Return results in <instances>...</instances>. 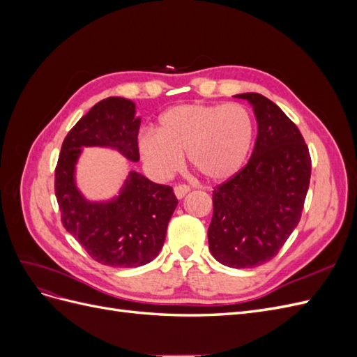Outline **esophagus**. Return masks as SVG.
Instances as JSON below:
<instances>
[{
    "instance_id": "esophagus-1",
    "label": "esophagus",
    "mask_w": 357,
    "mask_h": 357,
    "mask_svg": "<svg viewBox=\"0 0 357 357\" xmlns=\"http://www.w3.org/2000/svg\"><path fill=\"white\" fill-rule=\"evenodd\" d=\"M189 190H190L189 186H186V185H178V186L174 188V195H176L177 199H181V198L186 197V193H188Z\"/></svg>"
}]
</instances>
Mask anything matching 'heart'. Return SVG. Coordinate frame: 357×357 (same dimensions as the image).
Instances as JSON below:
<instances>
[{
	"label": "heart",
	"instance_id": "heart-1",
	"mask_svg": "<svg viewBox=\"0 0 357 357\" xmlns=\"http://www.w3.org/2000/svg\"><path fill=\"white\" fill-rule=\"evenodd\" d=\"M253 119L241 104H181L162 113L158 131L138 138L144 164L159 177L180 169L183 153L210 181L232 178L244 167L253 144Z\"/></svg>",
	"mask_w": 357,
	"mask_h": 357
}]
</instances>
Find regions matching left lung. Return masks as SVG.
<instances>
[{
    "label": "left lung",
    "instance_id": "left-lung-1",
    "mask_svg": "<svg viewBox=\"0 0 357 357\" xmlns=\"http://www.w3.org/2000/svg\"><path fill=\"white\" fill-rule=\"evenodd\" d=\"M257 122L247 165L213 190L208 247L229 268H255L280 252L299 223L311 158L298 126L261 93H240Z\"/></svg>",
    "mask_w": 357,
    "mask_h": 357
}]
</instances>
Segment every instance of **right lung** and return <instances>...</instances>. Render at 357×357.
<instances>
[{
	"mask_svg": "<svg viewBox=\"0 0 357 357\" xmlns=\"http://www.w3.org/2000/svg\"><path fill=\"white\" fill-rule=\"evenodd\" d=\"M135 113V104L121 96L95 104L63 139L55 171L63 228L96 262L113 268L152 262L178 204L172 188L156 185L137 171H129L117 195L105 201H91L77 188L75 165L84 147L113 149L128 160H139L142 117Z\"/></svg>",
	"mask_w": 357,
	"mask_h": 357,
	"instance_id": "obj_1",
	"label": "right lung"
}]
</instances>
